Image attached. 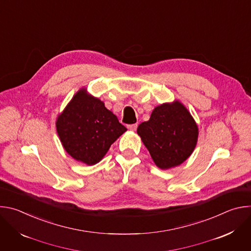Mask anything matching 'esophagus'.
Segmentation results:
<instances>
[{
  "label": "esophagus",
  "mask_w": 251,
  "mask_h": 251,
  "mask_svg": "<svg viewBox=\"0 0 251 251\" xmlns=\"http://www.w3.org/2000/svg\"><path fill=\"white\" fill-rule=\"evenodd\" d=\"M137 127H138L137 124H131V125H128V126H127V128H128L129 130H132V131H135V130L137 129Z\"/></svg>",
  "instance_id": "34e87169"
}]
</instances>
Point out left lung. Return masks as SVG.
<instances>
[{
    "label": "left lung",
    "mask_w": 251,
    "mask_h": 251,
    "mask_svg": "<svg viewBox=\"0 0 251 251\" xmlns=\"http://www.w3.org/2000/svg\"><path fill=\"white\" fill-rule=\"evenodd\" d=\"M155 165L169 170L183 164L194 152L199 127L187 107L178 100L156 106L148 121L137 129Z\"/></svg>",
    "instance_id": "left-lung-1"
}]
</instances>
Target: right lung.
I'll use <instances>...</instances> for the list:
<instances>
[{
	"mask_svg": "<svg viewBox=\"0 0 251 251\" xmlns=\"http://www.w3.org/2000/svg\"><path fill=\"white\" fill-rule=\"evenodd\" d=\"M56 132L66 153L87 166L99 163L127 131L104 102L80 88L57 115Z\"/></svg>",
	"mask_w": 251,
	"mask_h": 251,
	"instance_id": "obj_1",
	"label": "right lung"
}]
</instances>
